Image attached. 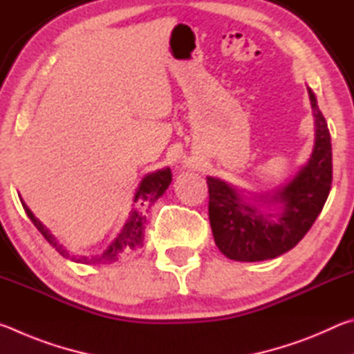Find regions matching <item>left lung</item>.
Listing matches in <instances>:
<instances>
[{
  "label": "left lung",
  "instance_id": "obj_1",
  "mask_svg": "<svg viewBox=\"0 0 354 354\" xmlns=\"http://www.w3.org/2000/svg\"><path fill=\"white\" fill-rule=\"evenodd\" d=\"M315 145L309 162L267 203H281L277 214L247 203L232 185L207 176L209 221L215 245L226 257L242 262L273 259L292 250L319 217L333 183L331 136L310 88Z\"/></svg>",
  "mask_w": 354,
  "mask_h": 354
}]
</instances>
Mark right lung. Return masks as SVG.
<instances>
[{
    "label": "right lung",
    "mask_w": 354,
    "mask_h": 354,
    "mask_svg": "<svg viewBox=\"0 0 354 354\" xmlns=\"http://www.w3.org/2000/svg\"><path fill=\"white\" fill-rule=\"evenodd\" d=\"M170 183H171V171L169 167L164 170H158L156 173H149V175L143 178L139 189L136 192L134 205L131 207L127 223H124V226L122 227L120 234L115 237V241H113L109 247L103 251V253L92 257L70 256L67 251L62 248V245H59L56 242V239L48 232L46 227L34 217L32 212L29 211V207L25 205V203H21V205H23V209H25V212L28 214V217L31 218L34 226L37 227L40 234L46 239V242L50 243L59 254H62L64 257H71V261L82 262V263H112L118 261L120 256L133 253V251H137L143 247V237H145L143 231H145L148 207L151 206L159 196H162V194L167 190V187H169Z\"/></svg>",
    "instance_id": "1"
}]
</instances>
